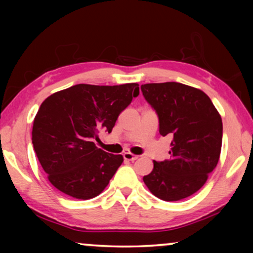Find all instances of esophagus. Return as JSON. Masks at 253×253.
Instances as JSON below:
<instances>
[{"instance_id":"esophagus-1","label":"esophagus","mask_w":253,"mask_h":253,"mask_svg":"<svg viewBox=\"0 0 253 253\" xmlns=\"http://www.w3.org/2000/svg\"><path fill=\"white\" fill-rule=\"evenodd\" d=\"M123 158L124 160H127V161H134L138 159V155H134L132 153H130V152H126V153L123 154Z\"/></svg>"}]
</instances>
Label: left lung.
I'll return each instance as SVG.
<instances>
[{"label":"left lung","mask_w":253,"mask_h":253,"mask_svg":"<svg viewBox=\"0 0 253 253\" xmlns=\"http://www.w3.org/2000/svg\"><path fill=\"white\" fill-rule=\"evenodd\" d=\"M159 117V132L171 138L170 159L153 161L144 183L155 197L177 202L205 184L216 167L222 145V120L209 95L181 83L140 86Z\"/></svg>","instance_id":"left-lung-1"}]
</instances>
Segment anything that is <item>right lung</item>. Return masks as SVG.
Returning a JSON list of instances; mask_svg holds the SVG:
<instances>
[{
  "label": "right lung",
  "instance_id": "obj_1",
  "mask_svg": "<svg viewBox=\"0 0 253 253\" xmlns=\"http://www.w3.org/2000/svg\"><path fill=\"white\" fill-rule=\"evenodd\" d=\"M139 94L136 83L115 86L78 84L41 103L32 144L41 167L57 190L76 199L100 195L123 162L98 148L99 131L112 132L117 117Z\"/></svg>",
  "mask_w": 253,
  "mask_h": 253
}]
</instances>
